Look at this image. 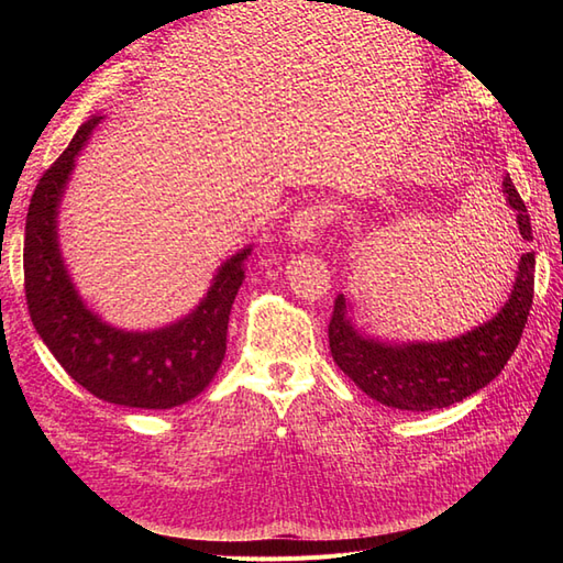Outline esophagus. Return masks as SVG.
Returning a JSON list of instances; mask_svg holds the SVG:
<instances>
[{
  "instance_id": "esophagus-1",
  "label": "esophagus",
  "mask_w": 563,
  "mask_h": 563,
  "mask_svg": "<svg viewBox=\"0 0 563 563\" xmlns=\"http://www.w3.org/2000/svg\"><path fill=\"white\" fill-rule=\"evenodd\" d=\"M323 220H327V209L323 207L300 209L286 228V240L291 244H310L317 236V230L323 225Z\"/></svg>"
}]
</instances>
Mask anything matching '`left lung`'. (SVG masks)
<instances>
[{
  "mask_svg": "<svg viewBox=\"0 0 563 563\" xmlns=\"http://www.w3.org/2000/svg\"><path fill=\"white\" fill-rule=\"evenodd\" d=\"M503 197L517 213L521 240L533 242L531 218L512 178H503ZM536 255H521L512 294L496 317L451 340L373 338L354 323L352 302L340 294L329 323L335 364L371 399L401 411H432L467 399L505 368L517 350L533 302Z\"/></svg>",
  "mask_w": 563,
  "mask_h": 563,
  "instance_id": "1",
  "label": "left lung"
}]
</instances>
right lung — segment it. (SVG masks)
Here are the masks:
<instances>
[{"mask_svg": "<svg viewBox=\"0 0 563 563\" xmlns=\"http://www.w3.org/2000/svg\"><path fill=\"white\" fill-rule=\"evenodd\" d=\"M255 2V0H253ZM103 114L79 126L70 145L40 178L25 220V298L44 345L93 397L129 408H174L203 391L223 364L228 321L253 246L220 263L197 308L162 329H117L93 312L67 272L58 213L77 155Z\"/></svg>", "mask_w": 563, "mask_h": 563, "instance_id": "obj_1", "label": "right lung"}]
</instances>
